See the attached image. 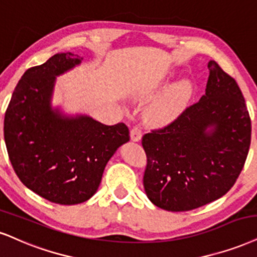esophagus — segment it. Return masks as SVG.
Instances as JSON below:
<instances>
[{
    "instance_id": "1",
    "label": "esophagus",
    "mask_w": 257,
    "mask_h": 257,
    "mask_svg": "<svg viewBox=\"0 0 257 257\" xmlns=\"http://www.w3.org/2000/svg\"><path fill=\"white\" fill-rule=\"evenodd\" d=\"M142 138V130L138 126H134L131 130V139L134 142H139Z\"/></svg>"
}]
</instances>
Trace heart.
Here are the masks:
<instances>
[{
  "label": "heart",
  "instance_id": "obj_1",
  "mask_svg": "<svg viewBox=\"0 0 257 257\" xmlns=\"http://www.w3.org/2000/svg\"><path fill=\"white\" fill-rule=\"evenodd\" d=\"M191 95V84L187 81L170 87L150 110V118L156 123H166L181 112Z\"/></svg>",
  "mask_w": 257,
  "mask_h": 257
}]
</instances>
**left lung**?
Wrapping results in <instances>:
<instances>
[{"instance_id":"1","label":"left lung","mask_w":257,"mask_h":257,"mask_svg":"<svg viewBox=\"0 0 257 257\" xmlns=\"http://www.w3.org/2000/svg\"><path fill=\"white\" fill-rule=\"evenodd\" d=\"M207 66L201 99L142 138L145 193L163 210L191 211L221 198L235 185L248 156L251 121L242 91L217 62Z\"/></svg>"}]
</instances>
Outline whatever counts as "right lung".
<instances>
[{"label": "right lung", "mask_w": 257, "mask_h": 257, "mask_svg": "<svg viewBox=\"0 0 257 257\" xmlns=\"http://www.w3.org/2000/svg\"><path fill=\"white\" fill-rule=\"evenodd\" d=\"M81 59L71 52L57 53L28 69L5 114V141L14 172L27 188L59 205L91 198L109 158L130 139L123 122L108 126L87 115L66 118L51 108L56 76Z\"/></svg>", "instance_id": "right-lung-1"}]
</instances>
